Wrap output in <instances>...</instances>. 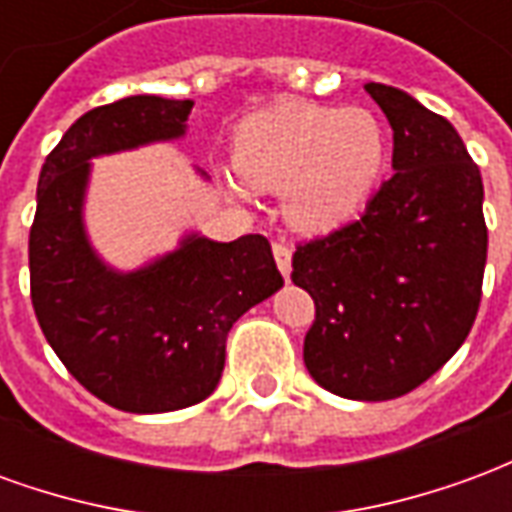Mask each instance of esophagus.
I'll return each mask as SVG.
<instances>
[{"mask_svg": "<svg viewBox=\"0 0 512 512\" xmlns=\"http://www.w3.org/2000/svg\"><path fill=\"white\" fill-rule=\"evenodd\" d=\"M290 257H293V249H290L285 241H274V260H277L282 277L290 279Z\"/></svg>", "mask_w": 512, "mask_h": 512, "instance_id": "esophagus-1", "label": "esophagus"}]
</instances>
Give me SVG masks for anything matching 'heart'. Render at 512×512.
I'll list each match as a JSON object with an SVG mask.
<instances>
[{"instance_id": "1", "label": "heart", "mask_w": 512, "mask_h": 512, "mask_svg": "<svg viewBox=\"0 0 512 512\" xmlns=\"http://www.w3.org/2000/svg\"><path fill=\"white\" fill-rule=\"evenodd\" d=\"M384 123L362 106L288 101L249 117L235 134V169L246 186L282 191L293 227L323 233L348 222L384 175Z\"/></svg>"}]
</instances>
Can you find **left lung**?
Listing matches in <instances>:
<instances>
[{"instance_id":"obj_1","label":"left lung","mask_w":512,"mask_h":512,"mask_svg":"<svg viewBox=\"0 0 512 512\" xmlns=\"http://www.w3.org/2000/svg\"><path fill=\"white\" fill-rule=\"evenodd\" d=\"M395 134V175L365 211L299 241L290 279L315 301L304 365L334 395L392 400L472 332L483 299V178L458 131L395 87L365 84Z\"/></svg>"}]
</instances>
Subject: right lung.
<instances>
[{
    "instance_id": "right-lung-1",
    "label": "right lung",
    "mask_w": 512,
    "mask_h": 512,
    "mask_svg": "<svg viewBox=\"0 0 512 512\" xmlns=\"http://www.w3.org/2000/svg\"><path fill=\"white\" fill-rule=\"evenodd\" d=\"M191 101L134 95L90 109L46 156L29 227V296L46 340L79 384L112 408L158 414L200 403L249 307L282 288L271 244L189 238L136 274L98 263L82 230L90 158L183 134Z\"/></svg>"
}]
</instances>
